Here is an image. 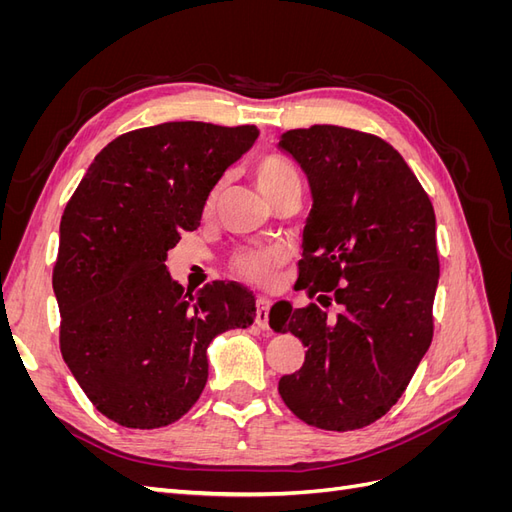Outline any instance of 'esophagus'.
Wrapping results in <instances>:
<instances>
[{
    "label": "esophagus",
    "instance_id": "34e87169",
    "mask_svg": "<svg viewBox=\"0 0 512 512\" xmlns=\"http://www.w3.org/2000/svg\"><path fill=\"white\" fill-rule=\"evenodd\" d=\"M269 307L271 303L265 297L256 301V324L260 329H269Z\"/></svg>",
    "mask_w": 512,
    "mask_h": 512
}]
</instances>
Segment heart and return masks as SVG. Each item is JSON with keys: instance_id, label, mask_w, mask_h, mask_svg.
Here are the masks:
<instances>
[{"instance_id": "1", "label": "heart", "mask_w": 512, "mask_h": 512, "mask_svg": "<svg viewBox=\"0 0 512 512\" xmlns=\"http://www.w3.org/2000/svg\"><path fill=\"white\" fill-rule=\"evenodd\" d=\"M254 177L258 188L262 190L269 200L277 194H282L288 188H297L299 173L286 158L277 156V153H267L262 156L254 166ZM215 194L209 198V205L213 203ZM288 262V254L282 247H245L232 254L230 267L243 280L252 282L256 286H271L280 269Z\"/></svg>"}]
</instances>
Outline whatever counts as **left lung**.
Returning a JSON list of instances; mask_svg holds the SVG:
<instances>
[{
  "label": "left lung",
  "instance_id": "left-lung-1",
  "mask_svg": "<svg viewBox=\"0 0 512 512\" xmlns=\"http://www.w3.org/2000/svg\"><path fill=\"white\" fill-rule=\"evenodd\" d=\"M280 147L312 185L297 286L316 299L271 312V327L307 348L280 395L307 425L361 429L397 404L431 344L436 213L406 160L376 134L312 126L288 130Z\"/></svg>",
  "mask_w": 512,
  "mask_h": 512
}]
</instances>
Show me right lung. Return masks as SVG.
<instances>
[{"label": "right lung", "instance_id": "right-lung-1", "mask_svg": "<svg viewBox=\"0 0 512 512\" xmlns=\"http://www.w3.org/2000/svg\"><path fill=\"white\" fill-rule=\"evenodd\" d=\"M256 136V126L203 121L121 134L61 215V356L96 410L121 427L179 421L207 384L211 339L254 322L250 290L211 282L185 294L164 260L183 230L198 228L215 183Z\"/></svg>", "mask_w": 512, "mask_h": 512}]
</instances>
